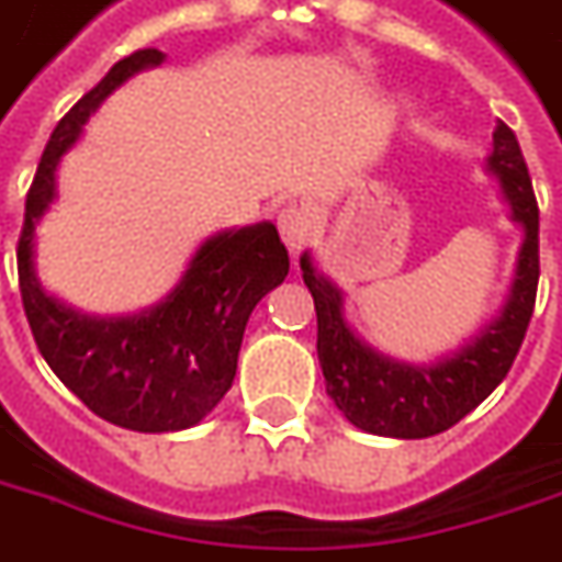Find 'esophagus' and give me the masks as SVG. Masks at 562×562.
<instances>
[{
	"mask_svg": "<svg viewBox=\"0 0 562 562\" xmlns=\"http://www.w3.org/2000/svg\"><path fill=\"white\" fill-rule=\"evenodd\" d=\"M277 225H280L282 243L289 246V252L297 255L313 237V218L310 213H304L301 206H285L277 218Z\"/></svg>",
	"mask_w": 562,
	"mask_h": 562,
	"instance_id": "1",
	"label": "esophagus"
}]
</instances>
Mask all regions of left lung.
Wrapping results in <instances>:
<instances>
[{
    "label": "left lung",
    "instance_id": "8db88e82",
    "mask_svg": "<svg viewBox=\"0 0 562 562\" xmlns=\"http://www.w3.org/2000/svg\"><path fill=\"white\" fill-rule=\"evenodd\" d=\"M486 172L499 182L508 218L524 231L505 304L462 347L429 364L402 362L364 344L347 322L344 292L310 252L301 255L316 322L325 392L356 429L383 438H429L457 426L499 386L527 335L539 285V206L514 133L496 121Z\"/></svg>",
    "mask_w": 562,
    "mask_h": 562
}]
</instances>
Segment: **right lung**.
<instances>
[{"label": "right lung", "mask_w": 562, "mask_h": 562, "mask_svg": "<svg viewBox=\"0 0 562 562\" xmlns=\"http://www.w3.org/2000/svg\"><path fill=\"white\" fill-rule=\"evenodd\" d=\"M160 63L164 54L155 48L117 60L54 127L26 194L18 246L23 310L38 352L97 417L131 431L191 429L213 414L234 383L255 304L289 277V252L277 227L258 222L206 237L170 292L136 313L93 316L63 304L42 285L35 225L57 200L63 155L81 139L109 93Z\"/></svg>", "instance_id": "right-lung-1"}]
</instances>
